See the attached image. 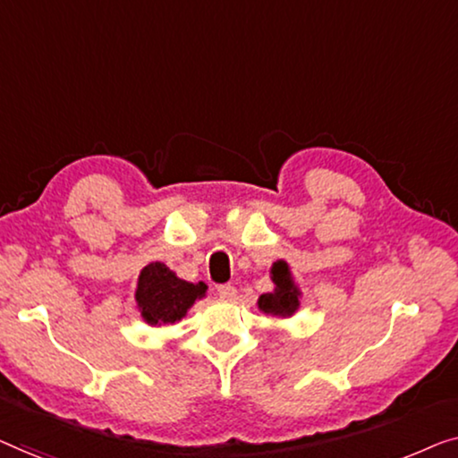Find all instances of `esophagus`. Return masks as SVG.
I'll list each match as a JSON object with an SVG mask.
<instances>
[{
  "label": "esophagus",
  "mask_w": 458,
  "mask_h": 458,
  "mask_svg": "<svg viewBox=\"0 0 458 458\" xmlns=\"http://www.w3.org/2000/svg\"><path fill=\"white\" fill-rule=\"evenodd\" d=\"M217 294L226 301H234L236 299V288L232 284H220L217 286Z\"/></svg>",
  "instance_id": "esophagus-1"
}]
</instances>
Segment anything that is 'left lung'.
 I'll return each instance as SVG.
<instances>
[{"instance_id": "1", "label": "left lung", "mask_w": 458, "mask_h": 458, "mask_svg": "<svg viewBox=\"0 0 458 458\" xmlns=\"http://www.w3.org/2000/svg\"><path fill=\"white\" fill-rule=\"evenodd\" d=\"M272 282H274V291L266 293L259 296L257 305L263 313L267 315H276V318H291V315L299 309V296L301 291L296 288L291 267H288L286 261H276L272 269Z\"/></svg>"}]
</instances>
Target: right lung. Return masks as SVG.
<instances>
[{
    "instance_id": "right-lung-1",
    "label": "right lung",
    "mask_w": 458,
    "mask_h": 458,
    "mask_svg": "<svg viewBox=\"0 0 458 458\" xmlns=\"http://www.w3.org/2000/svg\"><path fill=\"white\" fill-rule=\"evenodd\" d=\"M208 286L203 282L180 280L176 274L162 261L149 263L140 269L137 299L139 311L149 326L176 324L195 305L197 299H203Z\"/></svg>"
}]
</instances>
